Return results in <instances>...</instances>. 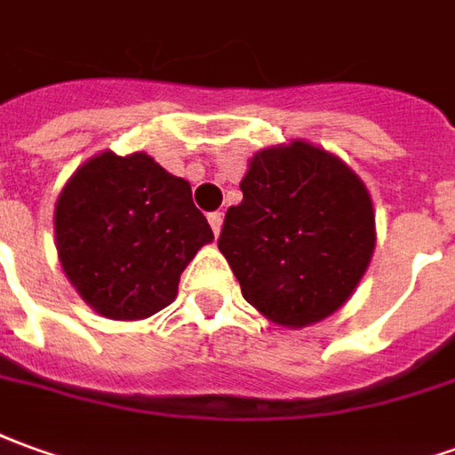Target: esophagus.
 I'll return each mask as SVG.
<instances>
[{"mask_svg": "<svg viewBox=\"0 0 455 455\" xmlns=\"http://www.w3.org/2000/svg\"><path fill=\"white\" fill-rule=\"evenodd\" d=\"M208 220H210V228H212V233L220 235V230H222V212H210Z\"/></svg>", "mask_w": 455, "mask_h": 455, "instance_id": "obj_1", "label": "esophagus"}]
</instances>
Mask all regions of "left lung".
I'll return each mask as SVG.
<instances>
[{
  "instance_id": "8db88e82",
  "label": "left lung",
  "mask_w": 455,
  "mask_h": 455,
  "mask_svg": "<svg viewBox=\"0 0 455 455\" xmlns=\"http://www.w3.org/2000/svg\"><path fill=\"white\" fill-rule=\"evenodd\" d=\"M218 247L262 317L302 329L349 302L377 247L364 180L339 156L292 138L258 150Z\"/></svg>"
}]
</instances>
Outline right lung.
<instances>
[{"label": "right lung", "mask_w": 455, "mask_h": 455, "mask_svg": "<svg viewBox=\"0 0 455 455\" xmlns=\"http://www.w3.org/2000/svg\"><path fill=\"white\" fill-rule=\"evenodd\" d=\"M54 237L66 280L106 319L136 322L168 307L212 230L186 178L138 150H101L56 197Z\"/></svg>", "instance_id": "right-lung-1"}]
</instances>
